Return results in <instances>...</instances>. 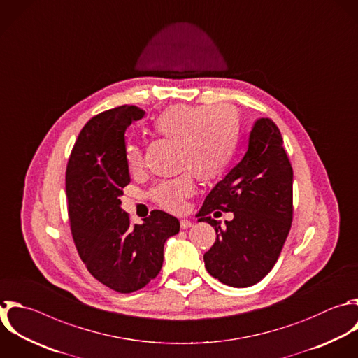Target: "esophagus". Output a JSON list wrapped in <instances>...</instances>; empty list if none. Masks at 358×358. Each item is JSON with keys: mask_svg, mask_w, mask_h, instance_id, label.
I'll return each mask as SVG.
<instances>
[{"mask_svg": "<svg viewBox=\"0 0 358 358\" xmlns=\"http://www.w3.org/2000/svg\"><path fill=\"white\" fill-rule=\"evenodd\" d=\"M193 227V222L190 220H180V228L182 229H189Z\"/></svg>", "mask_w": 358, "mask_h": 358, "instance_id": "34e87169", "label": "esophagus"}]
</instances>
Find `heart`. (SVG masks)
<instances>
[{
  "mask_svg": "<svg viewBox=\"0 0 358 358\" xmlns=\"http://www.w3.org/2000/svg\"><path fill=\"white\" fill-rule=\"evenodd\" d=\"M154 130L179 144L180 168L192 171L201 180L214 179L225 171L239 141L238 115L225 105H173L155 119ZM126 158L131 172L144 168V154L137 144H127ZM193 192V175L185 172L158 183L151 190V199L161 207L178 213L185 208L186 199Z\"/></svg>",
  "mask_w": 358,
  "mask_h": 358,
  "instance_id": "b5f03b06",
  "label": "heart"
}]
</instances>
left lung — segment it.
<instances>
[{
    "mask_svg": "<svg viewBox=\"0 0 358 358\" xmlns=\"http://www.w3.org/2000/svg\"><path fill=\"white\" fill-rule=\"evenodd\" d=\"M231 210L221 226L211 212ZM217 238L204 253L207 271L222 284L243 288L259 282L275 264L292 221V168L278 127L257 119L241 162L208 193L197 214Z\"/></svg>",
    "mask_w": 358,
    "mask_h": 358,
    "instance_id": "1",
    "label": "left lung"
}]
</instances>
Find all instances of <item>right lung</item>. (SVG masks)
<instances>
[{
    "label": "right lung",
    "instance_id": "1",
    "mask_svg": "<svg viewBox=\"0 0 358 358\" xmlns=\"http://www.w3.org/2000/svg\"><path fill=\"white\" fill-rule=\"evenodd\" d=\"M137 106H119L92 117L81 130L66 172L69 217L74 243L90 273L106 287L129 294L155 278L164 245L179 232L173 215L154 210L131 225L122 210L130 183L126 129L143 119Z\"/></svg>",
    "mask_w": 358,
    "mask_h": 358
}]
</instances>
